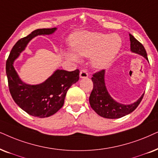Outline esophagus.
<instances>
[{
	"label": "esophagus",
	"mask_w": 158,
	"mask_h": 158,
	"mask_svg": "<svg viewBox=\"0 0 158 158\" xmlns=\"http://www.w3.org/2000/svg\"><path fill=\"white\" fill-rule=\"evenodd\" d=\"M89 77V74L87 73V72L85 70V69H82V70L80 72V77L81 78H87Z\"/></svg>",
	"instance_id": "obj_1"
}]
</instances>
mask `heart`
I'll return each mask as SVG.
<instances>
[{
  "label": "heart",
  "instance_id": "heart-1",
  "mask_svg": "<svg viewBox=\"0 0 158 158\" xmlns=\"http://www.w3.org/2000/svg\"><path fill=\"white\" fill-rule=\"evenodd\" d=\"M69 43L73 50L64 52L66 58L80 61V56L91 57L92 65L97 69L106 68L111 64L122 46L121 38L118 34L82 31L72 35Z\"/></svg>",
  "mask_w": 158,
  "mask_h": 158
}]
</instances>
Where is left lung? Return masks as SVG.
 Masks as SVG:
<instances>
[{"instance_id": "left-lung-1", "label": "left lung", "mask_w": 158, "mask_h": 158, "mask_svg": "<svg viewBox=\"0 0 158 158\" xmlns=\"http://www.w3.org/2000/svg\"><path fill=\"white\" fill-rule=\"evenodd\" d=\"M131 42V51L139 54L148 61L147 54L143 45L139 42L131 34H129ZM105 70L97 72L91 77L94 88L89 97V103L91 108L101 117L109 119H116L131 113L139 106L144 94L136 102L131 104H123L116 102L106 89L105 85Z\"/></svg>"}]
</instances>
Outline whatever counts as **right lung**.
Listing matches in <instances>:
<instances>
[{"instance_id": "1", "label": "right lung", "mask_w": 158, "mask_h": 158, "mask_svg": "<svg viewBox=\"0 0 158 158\" xmlns=\"http://www.w3.org/2000/svg\"><path fill=\"white\" fill-rule=\"evenodd\" d=\"M56 27L38 29L18 40L12 48L6 64L9 91L14 101L30 115L47 118L62 107L68 89L79 80V69L68 72L56 69L44 83L30 85L20 79L14 67L16 60L29 44L38 35H52Z\"/></svg>"}]
</instances>
